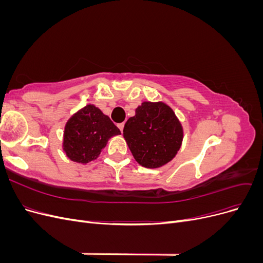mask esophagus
<instances>
[{
	"label": "esophagus",
	"mask_w": 263,
	"mask_h": 263,
	"mask_svg": "<svg viewBox=\"0 0 263 263\" xmlns=\"http://www.w3.org/2000/svg\"><path fill=\"white\" fill-rule=\"evenodd\" d=\"M124 123H121V124H118L117 126H118V128H119V130H121V132H123V129H124Z\"/></svg>",
	"instance_id": "obj_1"
}]
</instances>
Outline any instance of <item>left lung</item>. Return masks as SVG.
Returning <instances> with one entry per match:
<instances>
[{
  "instance_id": "left-lung-1",
  "label": "left lung",
  "mask_w": 263,
  "mask_h": 263,
  "mask_svg": "<svg viewBox=\"0 0 263 263\" xmlns=\"http://www.w3.org/2000/svg\"><path fill=\"white\" fill-rule=\"evenodd\" d=\"M123 134L134 158L145 168H158L172 160L183 139L176 114L161 102L142 103L126 122Z\"/></svg>"
}]
</instances>
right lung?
Instances as JSON below:
<instances>
[{
  "mask_svg": "<svg viewBox=\"0 0 263 263\" xmlns=\"http://www.w3.org/2000/svg\"><path fill=\"white\" fill-rule=\"evenodd\" d=\"M118 134L108 116L94 105H86L67 123L63 150L72 161L87 163L99 157L108 138Z\"/></svg>",
  "mask_w": 263,
  "mask_h": 263,
  "instance_id": "add662e5",
  "label": "right lung"
}]
</instances>
